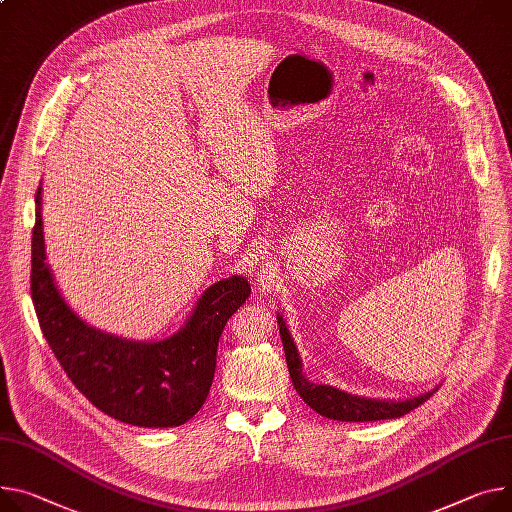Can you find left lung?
Masks as SVG:
<instances>
[{
	"label": "left lung",
	"mask_w": 512,
	"mask_h": 512,
	"mask_svg": "<svg viewBox=\"0 0 512 512\" xmlns=\"http://www.w3.org/2000/svg\"><path fill=\"white\" fill-rule=\"evenodd\" d=\"M277 320H279V332H281L293 387L297 389V393L311 410H316L318 414H322L330 420L373 422V420L400 418V416L412 412L414 408H418L420 404H424L432 396V393L439 389V387H432L430 391H424V393H420V396H414L408 400H375V398L352 396V393H346L332 385L313 383L303 375L297 346L291 338V332H289L281 313H277Z\"/></svg>",
	"instance_id": "8db88e82"
}]
</instances>
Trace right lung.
<instances>
[{"instance_id":"right-lung-1","label":"right lung","mask_w":512,"mask_h":512,"mask_svg":"<svg viewBox=\"0 0 512 512\" xmlns=\"http://www.w3.org/2000/svg\"><path fill=\"white\" fill-rule=\"evenodd\" d=\"M30 291L38 324L57 361L84 396L110 418L143 428L188 422L209 396L217 344L250 283L233 274L196 301L186 324L164 340H127L94 328L69 307L47 262L43 186L36 190Z\"/></svg>"}]
</instances>
